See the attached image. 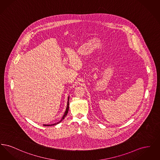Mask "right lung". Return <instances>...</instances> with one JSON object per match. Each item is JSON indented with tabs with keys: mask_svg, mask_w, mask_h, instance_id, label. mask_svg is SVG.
<instances>
[{
	"mask_svg": "<svg viewBox=\"0 0 160 160\" xmlns=\"http://www.w3.org/2000/svg\"><path fill=\"white\" fill-rule=\"evenodd\" d=\"M69 98L68 97V102H67V109H66V111H65V113L63 114V117H62V119H61L60 121H59V122H58L57 123H54V124H52V125H44V126H46V127H48V126H51V125H56V124H58V123H60V122L63 120V119H64V118H65V117L68 114V110H69Z\"/></svg>",
	"mask_w": 160,
	"mask_h": 160,
	"instance_id": "add662e5",
	"label": "right lung"
}]
</instances>
